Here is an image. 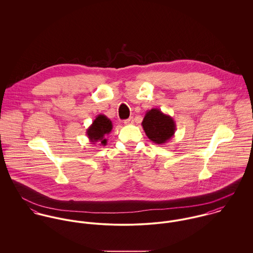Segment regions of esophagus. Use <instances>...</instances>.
<instances>
[{"mask_svg":"<svg viewBox=\"0 0 253 253\" xmlns=\"http://www.w3.org/2000/svg\"><path fill=\"white\" fill-rule=\"evenodd\" d=\"M124 123H125V125H132L133 124V118L130 117L127 120H126Z\"/></svg>","mask_w":253,"mask_h":253,"instance_id":"obj_1","label":"esophagus"}]
</instances>
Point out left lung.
Listing matches in <instances>:
<instances>
[{
	"instance_id": "1",
	"label": "left lung",
	"mask_w": 253,
	"mask_h": 253,
	"mask_svg": "<svg viewBox=\"0 0 253 253\" xmlns=\"http://www.w3.org/2000/svg\"><path fill=\"white\" fill-rule=\"evenodd\" d=\"M141 125L148 138L159 145L167 143L174 136L176 129L174 120L158 108L148 110Z\"/></svg>"
}]
</instances>
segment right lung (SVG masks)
Returning a JSON list of instances; mask_svg holds the SVG:
<instances>
[{
  "instance_id": "obj_1",
  "label": "right lung",
  "mask_w": 253,
  "mask_h": 253,
  "mask_svg": "<svg viewBox=\"0 0 253 253\" xmlns=\"http://www.w3.org/2000/svg\"><path fill=\"white\" fill-rule=\"evenodd\" d=\"M113 128L111 120L105 115H98L92 124L86 129V135L92 144L99 143V145L107 144L105 135L109 134Z\"/></svg>"
}]
</instances>
